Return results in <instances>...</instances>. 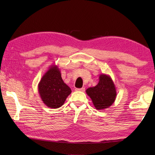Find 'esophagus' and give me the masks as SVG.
<instances>
[{"label": "esophagus", "instance_id": "34e87169", "mask_svg": "<svg viewBox=\"0 0 155 155\" xmlns=\"http://www.w3.org/2000/svg\"><path fill=\"white\" fill-rule=\"evenodd\" d=\"M77 91H81V92H84L85 91V88H76L75 89Z\"/></svg>", "mask_w": 155, "mask_h": 155}]
</instances>
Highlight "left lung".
I'll return each instance as SVG.
<instances>
[{
  "label": "left lung",
  "mask_w": 155,
  "mask_h": 155,
  "mask_svg": "<svg viewBox=\"0 0 155 155\" xmlns=\"http://www.w3.org/2000/svg\"><path fill=\"white\" fill-rule=\"evenodd\" d=\"M86 93L90 97L95 108L102 110L110 107L117 97L116 87L109 75L101 74L95 87H89Z\"/></svg>",
  "instance_id": "8db88e82"
}]
</instances>
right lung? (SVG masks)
Instances as JSON below:
<instances>
[{"label": "right lung", "instance_id": "add662e5", "mask_svg": "<svg viewBox=\"0 0 155 155\" xmlns=\"http://www.w3.org/2000/svg\"><path fill=\"white\" fill-rule=\"evenodd\" d=\"M38 91L43 103L49 108H58L63 105L71 89L62 79L58 66L51 65L42 76Z\"/></svg>", "mask_w": 155, "mask_h": 155}]
</instances>
